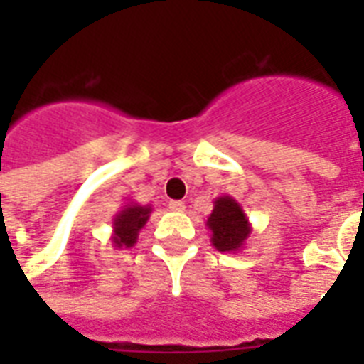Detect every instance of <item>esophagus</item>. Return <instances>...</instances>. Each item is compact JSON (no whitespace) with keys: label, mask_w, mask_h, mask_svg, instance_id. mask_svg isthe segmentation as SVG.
Listing matches in <instances>:
<instances>
[{"label":"esophagus","mask_w":364,"mask_h":364,"mask_svg":"<svg viewBox=\"0 0 364 364\" xmlns=\"http://www.w3.org/2000/svg\"><path fill=\"white\" fill-rule=\"evenodd\" d=\"M168 205H170L171 211H183V210H185V204H183L181 200H171Z\"/></svg>","instance_id":"esophagus-1"}]
</instances>
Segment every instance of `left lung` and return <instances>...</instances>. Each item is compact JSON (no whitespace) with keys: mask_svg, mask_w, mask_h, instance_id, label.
Returning <instances> with one entry per match:
<instances>
[{"mask_svg":"<svg viewBox=\"0 0 364 364\" xmlns=\"http://www.w3.org/2000/svg\"><path fill=\"white\" fill-rule=\"evenodd\" d=\"M205 227L211 230V245L221 253L242 251L253 230L242 205L228 194L215 198Z\"/></svg>","mask_w":364,"mask_h":364,"instance_id":"1","label":"left lung"}]
</instances>
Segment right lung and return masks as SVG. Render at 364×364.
I'll return each mask as SVG.
<instances>
[{
	"mask_svg": "<svg viewBox=\"0 0 364 364\" xmlns=\"http://www.w3.org/2000/svg\"><path fill=\"white\" fill-rule=\"evenodd\" d=\"M153 211V205H141L136 202H128L122 205V210L113 217V234L111 243L115 249L134 247L139 236V230L145 227Z\"/></svg>",
	"mask_w": 364,
	"mask_h": 364,
	"instance_id": "right-lung-1",
	"label": "right lung"
}]
</instances>
